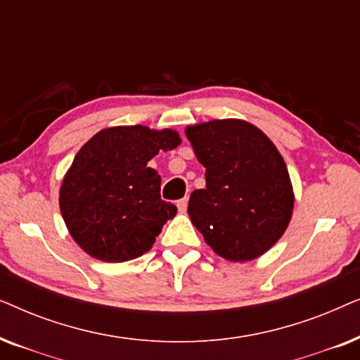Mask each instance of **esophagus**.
<instances>
[{
  "label": "esophagus",
  "instance_id": "obj_1",
  "mask_svg": "<svg viewBox=\"0 0 360 360\" xmlns=\"http://www.w3.org/2000/svg\"><path fill=\"white\" fill-rule=\"evenodd\" d=\"M186 206H188V198H181L176 201V208H179L180 213H185Z\"/></svg>",
  "mask_w": 360,
  "mask_h": 360
}]
</instances>
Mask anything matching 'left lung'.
<instances>
[{
	"instance_id": "obj_1",
	"label": "left lung",
	"mask_w": 360,
	"mask_h": 360,
	"mask_svg": "<svg viewBox=\"0 0 360 360\" xmlns=\"http://www.w3.org/2000/svg\"><path fill=\"white\" fill-rule=\"evenodd\" d=\"M206 188L190 195L191 223L206 244L231 262L267 252L288 228L293 186L283 157L259 127L243 120L186 126Z\"/></svg>"
}]
</instances>
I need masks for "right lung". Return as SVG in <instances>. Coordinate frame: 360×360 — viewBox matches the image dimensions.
Listing matches in <instances>:
<instances>
[{
	"label": "right lung",
	"mask_w": 360,
	"mask_h": 360,
	"mask_svg": "<svg viewBox=\"0 0 360 360\" xmlns=\"http://www.w3.org/2000/svg\"><path fill=\"white\" fill-rule=\"evenodd\" d=\"M180 142L174 129L115 126L77 152L58 205L68 233L88 255L126 262L150 250L176 206L162 201L160 175L147 162Z\"/></svg>",
	"instance_id": "obj_1"
}]
</instances>
